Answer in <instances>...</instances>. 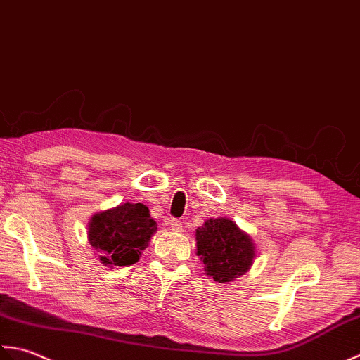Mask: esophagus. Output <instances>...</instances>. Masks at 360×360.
<instances>
[{"mask_svg": "<svg viewBox=\"0 0 360 360\" xmlns=\"http://www.w3.org/2000/svg\"><path fill=\"white\" fill-rule=\"evenodd\" d=\"M167 225H169V229L174 231H181V222L179 219H169V221H167Z\"/></svg>", "mask_w": 360, "mask_h": 360, "instance_id": "1", "label": "esophagus"}]
</instances>
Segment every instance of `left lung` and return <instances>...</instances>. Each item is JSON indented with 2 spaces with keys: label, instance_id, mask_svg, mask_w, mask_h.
<instances>
[{
  "label": "left lung",
  "instance_id": "1",
  "mask_svg": "<svg viewBox=\"0 0 360 360\" xmlns=\"http://www.w3.org/2000/svg\"><path fill=\"white\" fill-rule=\"evenodd\" d=\"M195 255L205 274L217 283H230L252 267L256 245L250 234L226 217H210L195 230Z\"/></svg>",
  "mask_w": 360,
  "mask_h": 360
}]
</instances>
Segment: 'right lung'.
<instances>
[{"mask_svg":"<svg viewBox=\"0 0 360 360\" xmlns=\"http://www.w3.org/2000/svg\"><path fill=\"white\" fill-rule=\"evenodd\" d=\"M86 230L99 261L113 269L131 266L141 258L157 231V222L146 205L127 202L93 214Z\"/></svg>","mask_w":360,"mask_h":360,"instance_id":"1","label":"right lung"}]
</instances>
